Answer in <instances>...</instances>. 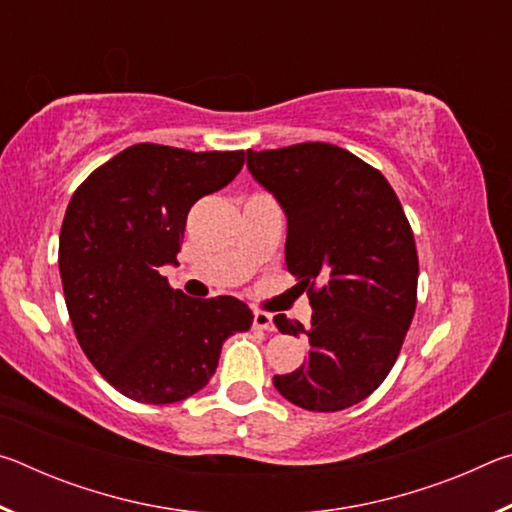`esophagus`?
<instances>
[{
  "label": "esophagus",
  "mask_w": 512,
  "mask_h": 512,
  "mask_svg": "<svg viewBox=\"0 0 512 512\" xmlns=\"http://www.w3.org/2000/svg\"><path fill=\"white\" fill-rule=\"evenodd\" d=\"M253 325L257 329H266V332H273V329H275L273 316L266 314V311H255V314H253Z\"/></svg>",
  "instance_id": "34e87169"
}]
</instances>
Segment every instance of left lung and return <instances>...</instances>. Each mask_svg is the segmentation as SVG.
Returning <instances> with one entry per match:
<instances>
[{"label": "left lung", "instance_id": "left-lung-1", "mask_svg": "<svg viewBox=\"0 0 512 512\" xmlns=\"http://www.w3.org/2000/svg\"><path fill=\"white\" fill-rule=\"evenodd\" d=\"M248 171L287 214L284 259L314 309L309 359L273 384L307 411H343L391 372L418 302V253L400 198L381 173L341 146L305 142L248 149Z\"/></svg>", "mask_w": 512, "mask_h": 512}]
</instances>
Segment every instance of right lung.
Instances as JSON below:
<instances>
[{"instance_id": "1", "label": "right lung", "mask_w": 512, "mask_h": 512, "mask_svg": "<svg viewBox=\"0 0 512 512\" xmlns=\"http://www.w3.org/2000/svg\"><path fill=\"white\" fill-rule=\"evenodd\" d=\"M244 160V151L135 144L94 169L67 205L58 268L69 320L92 366L135 402L198 393L223 341L253 325L241 300L187 298L160 275L178 262L192 205L232 183Z\"/></svg>"}]
</instances>
